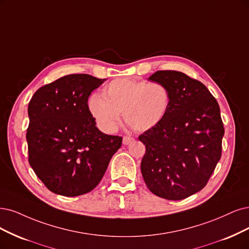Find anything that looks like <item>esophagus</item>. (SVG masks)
<instances>
[{
  "label": "esophagus",
  "mask_w": 249,
  "mask_h": 249,
  "mask_svg": "<svg viewBox=\"0 0 249 249\" xmlns=\"http://www.w3.org/2000/svg\"><path fill=\"white\" fill-rule=\"evenodd\" d=\"M133 141H134L133 137H130V136H124V137H123V143H124V144H129V143H131Z\"/></svg>",
  "instance_id": "1"
}]
</instances>
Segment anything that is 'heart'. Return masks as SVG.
<instances>
[{"label":"heart","mask_w":249,"mask_h":249,"mask_svg":"<svg viewBox=\"0 0 249 249\" xmlns=\"http://www.w3.org/2000/svg\"><path fill=\"white\" fill-rule=\"evenodd\" d=\"M170 105V92L162 83L128 78L112 81L104 88L103 95L93 94L88 99L91 115L107 132L116 130L123 113L132 129L151 130L166 117Z\"/></svg>","instance_id":"b5f03b06"}]
</instances>
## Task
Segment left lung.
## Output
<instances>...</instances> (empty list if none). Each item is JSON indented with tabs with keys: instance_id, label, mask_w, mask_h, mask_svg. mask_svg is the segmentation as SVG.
Listing matches in <instances>:
<instances>
[{
	"instance_id": "8db88e82",
	"label": "left lung",
	"mask_w": 249,
	"mask_h": 249,
	"mask_svg": "<svg viewBox=\"0 0 249 249\" xmlns=\"http://www.w3.org/2000/svg\"><path fill=\"white\" fill-rule=\"evenodd\" d=\"M166 86L171 105L163 121L144 131L141 169L156 196L181 200L203 189L222 157L224 124L216 99L201 82L177 71L149 78Z\"/></svg>"
}]
</instances>
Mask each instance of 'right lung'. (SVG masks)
I'll list each match as a JSON object with an SVG mask.
<instances>
[{"mask_svg": "<svg viewBox=\"0 0 249 249\" xmlns=\"http://www.w3.org/2000/svg\"><path fill=\"white\" fill-rule=\"evenodd\" d=\"M107 79L72 73L35 92L26 131L29 162L48 190L76 197L93 190L103 178L122 137L95 126L88 97Z\"/></svg>", "mask_w": 249, "mask_h": 249, "instance_id": "obj_1", "label": "right lung"}]
</instances>
